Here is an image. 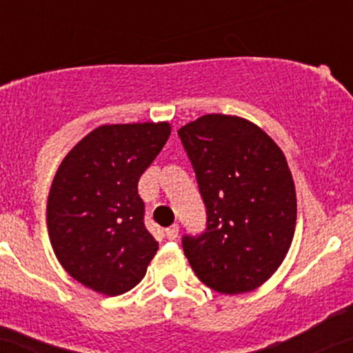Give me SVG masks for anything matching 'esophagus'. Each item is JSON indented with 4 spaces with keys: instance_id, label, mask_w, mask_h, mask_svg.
<instances>
[{
    "instance_id": "1",
    "label": "esophagus",
    "mask_w": 353,
    "mask_h": 353,
    "mask_svg": "<svg viewBox=\"0 0 353 353\" xmlns=\"http://www.w3.org/2000/svg\"><path fill=\"white\" fill-rule=\"evenodd\" d=\"M165 236H168L169 239H176L177 236H179V226H177V224H172V226L165 230Z\"/></svg>"
}]
</instances>
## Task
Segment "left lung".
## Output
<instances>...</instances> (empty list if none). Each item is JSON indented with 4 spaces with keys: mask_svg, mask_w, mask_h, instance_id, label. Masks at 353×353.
I'll use <instances>...</instances> for the list:
<instances>
[{
    "mask_svg": "<svg viewBox=\"0 0 353 353\" xmlns=\"http://www.w3.org/2000/svg\"><path fill=\"white\" fill-rule=\"evenodd\" d=\"M177 134L208 212L206 231L183 238L185 258L209 288L253 292L283 263L295 234L296 192L283 150L238 115H203Z\"/></svg>",
    "mask_w": 353,
    "mask_h": 353,
    "instance_id": "left-lung-1",
    "label": "left lung"
}]
</instances>
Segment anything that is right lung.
Here are the masks:
<instances>
[{
    "label": "right lung",
    "mask_w": 353,
    "mask_h": 353,
    "mask_svg": "<svg viewBox=\"0 0 353 353\" xmlns=\"http://www.w3.org/2000/svg\"><path fill=\"white\" fill-rule=\"evenodd\" d=\"M170 129L169 122L105 123L58 165L46 201L50 243L70 276L100 295L132 290L156 256L137 184Z\"/></svg>",
    "instance_id": "obj_1"
}]
</instances>
